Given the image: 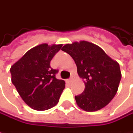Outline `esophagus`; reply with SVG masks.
I'll return each mask as SVG.
<instances>
[{
	"label": "esophagus",
	"mask_w": 133,
	"mask_h": 133,
	"mask_svg": "<svg viewBox=\"0 0 133 133\" xmlns=\"http://www.w3.org/2000/svg\"><path fill=\"white\" fill-rule=\"evenodd\" d=\"M67 81H68V83H71V82H72V81H73V78H70Z\"/></svg>",
	"instance_id": "34e87169"
}]
</instances>
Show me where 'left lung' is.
<instances>
[{
	"label": "left lung",
	"mask_w": 133,
	"mask_h": 133,
	"mask_svg": "<svg viewBox=\"0 0 133 133\" xmlns=\"http://www.w3.org/2000/svg\"><path fill=\"white\" fill-rule=\"evenodd\" d=\"M61 50L73 57L78 76L85 80L83 92L75 96L77 105L86 112L106 107L118 90L122 78L118 63L98 45L87 41L66 44Z\"/></svg>",
	"instance_id": "8db88e82"
}]
</instances>
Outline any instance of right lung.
<instances>
[{
	"label": "right lung",
	"mask_w": 133,
	"mask_h": 133,
	"mask_svg": "<svg viewBox=\"0 0 133 133\" xmlns=\"http://www.w3.org/2000/svg\"><path fill=\"white\" fill-rule=\"evenodd\" d=\"M63 44H41L27 51L11 68V82L24 102L31 109L44 111L59 102L65 86L63 80L57 79V70L50 61Z\"/></svg>",
	"instance_id": "obj_1"
}]
</instances>
